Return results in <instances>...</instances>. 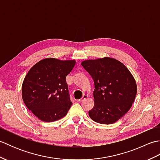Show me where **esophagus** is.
Returning a JSON list of instances; mask_svg holds the SVG:
<instances>
[{
  "instance_id": "esophagus-1",
  "label": "esophagus",
  "mask_w": 160,
  "mask_h": 160,
  "mask_svg": "<svg viewBox=\"0 0 160 160\" xmlns=\"http://www.w3.org/2000/svg\"><path fill=\"white\" fill-rule=\"evenodd\" d=\"M87 95H83V96H82V98H80V100H78V101H79V102H82L84 100H85V99H87Z\"/></svg>"
}]
</instances>
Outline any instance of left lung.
Listing matches in <instances>:
<instances>
[{"mask_svg": "<svg viewBox=\"0 0 160 160\" xmlns=\"http://www.w3.org/2000/svg\"><path fill=\"white\" fill-rule=\"evenodd\" d=\"M81 64L95 85L94 106L89 111V117L100 124L115 123L134 102L137 84L133 76L124 64L112 58L87 60Z\"/></svg>", "mask_w": 160, "mask_h": 160, "instance_id": "obj_1", "label": "left lung"}]
</instances>
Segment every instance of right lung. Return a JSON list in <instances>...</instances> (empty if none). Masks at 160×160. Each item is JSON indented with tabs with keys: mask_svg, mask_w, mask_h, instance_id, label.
<instances>
[{
	"mask_svg": "<svg viewBox=\"0 0 160 160\" xmlns=\"http://www.w3.org/2000/svg\"><path fill=\"white\" fill-rule=\"evenodd\" d=\"M76 61L48 58L33 65L23 80L22 98L32 113L43 122L58 120L72 104L66 77Z\"/></svg>",
	"mask_w": 160,
	"mask_h": 160,
	"instance_id": "obj_1",
	"label": "right lung"
}]
</instances>
